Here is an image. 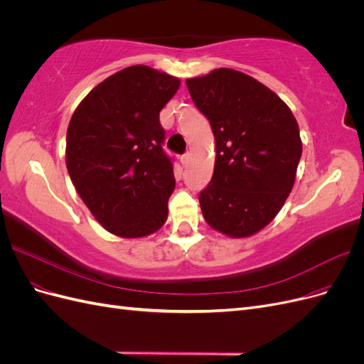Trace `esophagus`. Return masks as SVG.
<instances>
[{
	"label": "esophagus",
	"mask_w": 364,
	"mask_h": 364,
	"mask_svg": "<svg viewBox=\"0 0 364 364\" xmlns=\"http://www.w3.org/2000/svg\"><path fill=\"white\" fill-rule=\"evenodd\" d=\"M190 158H191L190 153H185V155H182V156H181V164L183 165V167H186V164L190 162Z\"/></svg>",
	"instance_id": "34e87169"
}]
</instances>
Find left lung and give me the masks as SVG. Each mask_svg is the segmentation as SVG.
Segmentation results:
<instances>
[{
    "label": "left lung",
    "instance_id": "1",
    "mask_svg": "<svg viewBox=\"0 0 364 364\" xmlns=\"http://www.w3.org/2000/svg\"><path fill=\"white\" fill-rule=\"evenodd\" d=\"M215 138L213 179L199 194L206 223L232 238L257 234L291 193L302 155L290 107L253 77L218 68L186 80Z\"/></svg>",
    "mask_w": 364,
    "mask_h": 364
}]
</instances>
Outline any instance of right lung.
<instances>
[{"instance_id":"right-lung-1","label":"right lung","mask_w":364,"mask_h":364,"mask_svg":"<svg viewBox=\"0 0 364 364\" xmlns=\"http://www.w3.org/2000/svg\"><path fill=\"white\" fill-rule=\"evenodd\" d=\"M181 80L134 65L107 77L74 111L67 168L95 220L123 238L150 235L168 217L173 162L165 155L159 112Z\"/></svg>"}]
</instances>
